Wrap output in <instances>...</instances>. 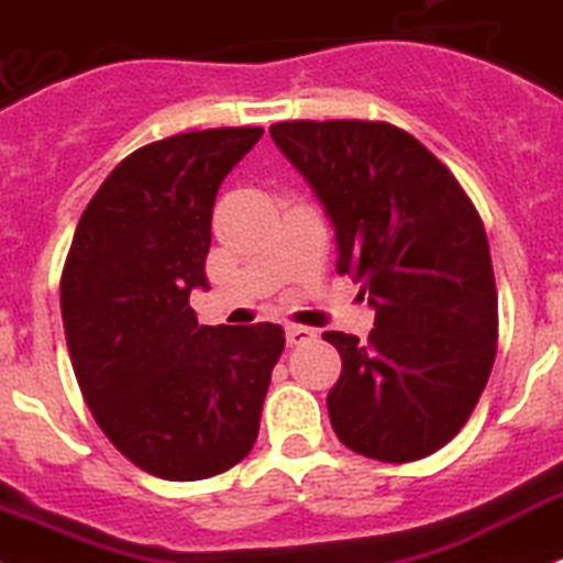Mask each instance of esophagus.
Returning a JSON list of instances; mask_svg holds the SVG:
<instances>
[{"label": "esophagus", "mask_w": 563, "mask_h": 563, "mask_svg": "<svg viewBox=\"0 0 563 563\" xmlns=\"http://www.w3.org/2000/svg\"><path fill=\"white\" fill-rule=\"evenodd\" d=\"M287 335V344L290 347H299V344H307V341H313L316 333L310 328H301V324H290V328L285 330Z\"/></svg>", "instance_id": "1"}]
</instances>
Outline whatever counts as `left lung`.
I'll use <instances>...</instances> for the list:
<instances>
[{
    "label": "left lung",
    "mask_w": 563,
    "mask_h": 563,
    "mask_svg": "<svg viewBox=\"0 0 563 563\" xmlns=\"http://www.w3.org/2000/svg\"><path fill=\"white\" fill-rule=\"evenodd\" d=\"M335 228L341 276L362 282L367 341L324 333L341 355L330 424L367 459L407 464L455 439L496 362L498 292L484 222L419 139L387 122L271 124Z\"/></svg>",
    "instance_id": "left-lung-1"
}]
</instances>
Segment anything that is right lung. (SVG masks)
<instances>
[{"mask_svg":"<svg viewBox=\"0 0 563 563\" xmlns=\"http://www.w3.org/2000/svg\"><path fill=\"white\" fill-rule=\"evenodd\" d=\"M262 128H210L122 158L76 224L59 282L70 364L96 424L128 461L201 482L253 450L278 324H199L219 185Z\"/></svg>","mask_w":563,"mask_h":563,"instance_id":"obj_1","label":"right lung"}]
</instances>
